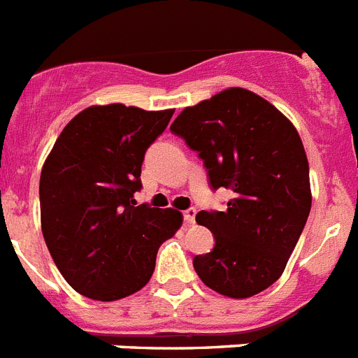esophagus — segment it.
Masks as SVG:
<instances>
[{"label": "esophagus", "mask_w": 358, "mask_h": 358, "mask_svg": "<svg viewBox=\"0 0 358 358\" xmlns=\"http://www.w3.org/2000/svg\"><path fill=\"white\" fill-rule=\"evenodd\" d=\"M182 215H185L186 224H194V222H195V210L194 208L185 210V212H182Z\"/></svg>", "instance_id": "1"}]
</instances>
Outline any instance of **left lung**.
Returning a JSON list of instances; mask_svg holds the SVG:
<instances>
[{"label": "left lung", "instance_id": "8db88e82", "mask_svg": "<svg viewBox=\"0 0 358 358\" xmlns=\"http://www.w3.org/2000/svg\"><path fill=\"white\" fill-rule=\"evenodd\" d=\"M199 152L213 188H230L226 212L195 221L215 237L194 268L208 288L248 299L270 288L288 264L311 208L310 166L297 128L270 101L231 87L186 106L170 127Z\"/></svg>", "mask_w": 358, "mask_h": 358}]
</instances>
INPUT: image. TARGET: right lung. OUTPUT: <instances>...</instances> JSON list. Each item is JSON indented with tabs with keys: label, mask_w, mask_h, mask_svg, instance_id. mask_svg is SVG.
I'll list each match as a JSON object with an SVG mask.
<instances>
[{
	"label": "right lung",
	"mask_w": 358,
	"mask_h": 358,
	"mask_svg": "<svg viewBox=\"0 0 358 358\" xmlns=\"http://www.w3.org/2000/svg\"><path fill=\"white\" fill-rule=\"evenodd\" d=\"M173 110L92 105L59 134L39 179L41 230L57 270L78 293L119 301L139 292L159 246L182 213L136 206L145 152Z\"/></svg>",
	"instance_id": "1"
}]
</instances>
